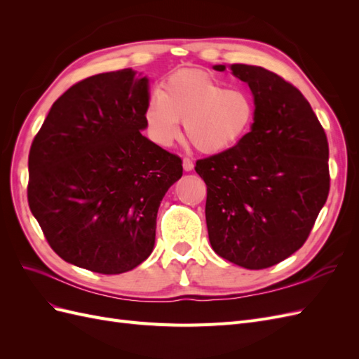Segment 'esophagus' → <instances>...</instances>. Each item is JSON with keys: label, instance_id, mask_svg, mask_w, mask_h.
Listing matches in <instances>:
<instances>
[{"label": "esophagus", "instance_id": "esophagus-1", "mask_svg": "<svg viewBox=\"0 0 359 359\" xmlns=\"http://www.w3.org/2000/svg\"><path fill=\"white\" fill-rule=\"evenodd\" d=\"M182 168H184V170L186 172H190V170H193V168H194V165H193V161L190 160V158H182Z\"/></svg>", "mask_w": 359, "mask_h": 359}]
</instances>
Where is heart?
Instances as JSON below:
<instances>
[{
	"label": "heart",
	"instance_id": "b5f03b06",
	"mask_svg": "<svg viewBox=\"0 0 359 359\" xmlns=\"http://www.w3.org/2000/svg\"><path fill=\"white\" fill-rule=\"evenodd\" d=\"M255 100L243 86H226L210 73L184 69L172 73L145 107L148 132L157 144L170 145L181 135L201 153L219 154L240 144L252 128Z\"/></svg>",
	"mask_w": 359,
	"mask_h": 359
}]
</instances>
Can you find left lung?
<instances>
[{"label":"left lung","mask_w":359,"mask_h":359,"mask_svg":"<svg viewBox=\"0 0 359 359\" xmlns=\"http://www.w3.org/2000/svg\"><path fill=\"white\" fill-rule=\"evenodd\" d=\"M231 70L252 90V130L233 148L198 160L194 169L206 184L214 252L243 268L264 269L302 247L327 202L328 140L292 83L257 66L232 64Z\"/></svg>","instance_id":"1"}]
</instances>
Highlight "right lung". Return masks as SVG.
<instances>
[{"label":"right lung","mask_w":359,"mask_h":359,"mask_svg":"<svg viewBox=\"0 0 359 359\" xmlns=\"http://www.w3.org/2000/svg\"><path fill=\"white\" fill-rule=\"evenodd\" d=\"M147 76L86 78L52 104L28 157V203L61 259L121 274L151 255L160 202L182 161L142 136Z\"/></svg>","instance_id":"right-lung-1"}]
</instances>
